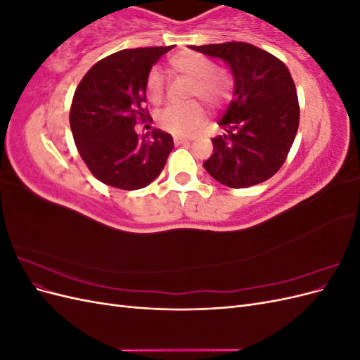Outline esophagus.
<instances>
[{
  "mask_svg": "<svg viewBox=\"0 0 360 360\" xmlns=\"http://www.w3.org/2000/svg\"><path fill=\"white\" fill-rule=\"evenodd\" d=\"M174 143H176L177 146H179V144H184V146H186V144H191V139H186V138H174Z\"/></svg>",
  "mask_w": 360,
  "mask_h": 360,
  "instance_id": "obj_1",
  "label": "esophagus"
}]
</instances>
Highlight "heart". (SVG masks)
I'll list each match as a JSON object with an SVG mask.
<instances>
[{
    "instance_id": "b5f03b06",
    "label": "heart",
    "mask_w": 360,
    "mask_h": 360,
    "mask_svg": "<svg viewBox=\"0 0 360 360\" xmlns=\"http://www.w3.org/2000/svg\"><path fill=\"white\" fill-rule=\"evenodd\" d=\"M172 72L186 76L192 81L191 94L198 97L212 108L222 106L230 99L231 84L228 76L214 70V63L198 52L184 51L171 57ZM148 101L159 105L165 96V79L159 70L153 69L146 79ZM205 112L198 103L171 105L159 115V124L163 130L176 136H191L204 124Z\"/></svg>"
}]
</instances>
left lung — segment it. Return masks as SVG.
Here are the masks:
<instances>
[{"instance_id": "8db88e82", "label": "left lung", "mask_w": 360, "mask_h": 360, "mask_svg": "<svg viewBox=\"0 0 360 360\" xmlns=\"http://www.w3.org/2000/svg\"><path fill=\"white\" fill-rule=\"evenodd\" d=\"M222 60L234 79V99L212 139L213 155L205 171L228 188L263 183L279 171L296 138L299 101L290 70L279 58L245 41L191 46Z\"/></svg>"}]
</instances>
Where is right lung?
<instances>
[{
    "label": "right lung",
    "mask_w": 360,
    "mask_h": 360,
    "mask_svg": "<svg viewBox=\"0 0 360 360\" xmlns=\"http://www.w3.org/2000/svg\"><path fill=\"white\" fill-rule=\"evenodd\" d=\"M174 46L118 51L96 63L75 91L70 129L76 148L93 176L108 186L146 188L165 167L174 147L160 129L135 132L147 122L146 79L158 60Z\"/></svg>",
    "instance_id": "obj_1"
}]
</instances>
